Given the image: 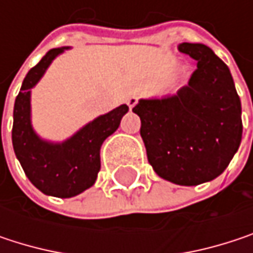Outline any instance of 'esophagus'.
Returning <instances> with one entry per match:
<instances>
[{
	"label": "esophagus",
	"mask_w": 253,
	"mask_h": 253,
	"mask_svg": "<svg viewBox=\"0 0 253 253\" xmlns=\"http://www.w3.org/2000/svg\"><path fill=\"white\" fill-rule=\"evenodd\" d=\"M136 104H137V98H136V96H130V98L127 99V105H128V108H133Z\"/></svg>",
	"instance_id": "obj_1"
}]
</instances>
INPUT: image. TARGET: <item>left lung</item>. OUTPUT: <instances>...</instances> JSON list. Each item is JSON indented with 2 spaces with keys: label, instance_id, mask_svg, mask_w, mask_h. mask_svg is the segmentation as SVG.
I'll list each match as a JSON object with an SVG mask.
<instances>
[{
  "label": "left lung",
  "instance_id": "left-lung-1",
  "mask_svg": "<svg viewBox=\"0 0 253 253\" xmlns=\"http://www.w3.org/2000/svg\"><path fill=\"white\" fill-rule=\"evenodd\" d=\"M178 51L196 70L176 95L140 99V136L148 161L160 177L196 186L218 177L242 140V104L226 63L204 43L183 42Z\"/></svg>",
  "mask_w": 253,
  "mask_h": 253
}]
</instances>
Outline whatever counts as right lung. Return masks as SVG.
I'll list each match as a JSON object with an SVG mask.
<instances>
[{
  "label": "right lung",
  "mask_w": 253,
  "mask_h": 253,
  "mask_svg": "<svg viewBox=\"0 0 253 253\" xmlns=\"http://www.w3.org/2000/svg\"><path fill=\"white\" fill-rule=\"evenodd\" d=\"M67 48L49 49L29 70L13 111V148L27 178L42 193L55 198H72L89 189L101 169L102 142L113 134L128 111L126 104L99 116L61 143L42 140L30 125V89L43 76L52 60Z\"/></svg>",
  "instance_id": "add662e5"
}]
</instances>
